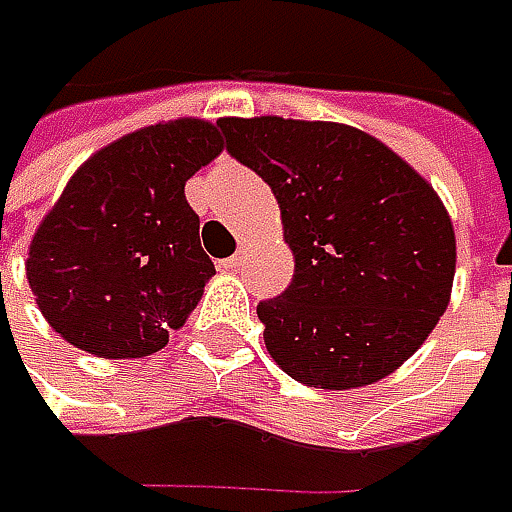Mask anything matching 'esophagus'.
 Listing matches in <instances>:
<instances>
[{"instance_id":"34e87169","label":"esophagus","mask_w":512,"mask_h":512,"mask_svg":"<svg viewBox=\"0 0 512 512\" xmlns=\"http://www.w3.org/2000/svg\"><path fill=\"white\" fill-rule=\"evenodd\" d=\"M239 265H242V256H230V259H222V262H219L222 270H236Z\"/></svg>"}]
</instances>
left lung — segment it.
<instances>
[{"instance_id":"left-lung-1","label":"left lung","mask_w":512,"mask_h":512,"mask_svg":"<svg viewBox=\"0 0 512 512\" xmlns=\"http://www.w3.org/2000/svg\"><path fill=\"white\" fill-rule=\"evenodd\" d=\"M219 128L273 190L296 259L285 293L256 305L270 356L327 390L393 373L450 302L456 236L433 187L347 125L262 116Z\"/></svg>"}]
</instances>
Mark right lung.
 Here are the masks:
<instances>
[{
    "instance_id": "obj_1",
    "label": "right lung",
    "mask_w": 512,
    "mask_h": 512,
    "mask_svg": "<svg viewBox=\"0 0 512 512\" xmlns=\"http://www.w3.org/2000/svg\"><path fill=\"white\" fill-rule=\"evenodd\" d=\"M222 153L219 130L179 119L88 159L39 225L28 282L50 327L102 359L168 344L216 273L185 182Z\"/></svg>"
}]
</instances>
